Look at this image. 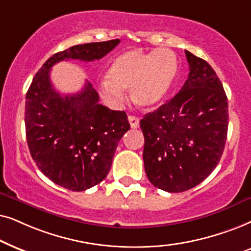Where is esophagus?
<instances>
[{
    "mask_svg": "<svg viewBox=\"0 0 251 251\" xmlns=\"http://www.w3.org/2000/svg\"><path fill=\"white\" fill-rule=\"evenodd\" d=\"M128 122L132 128H138L140 125V119L135 116H128Z\"/></svg>",
    "mask_w": 251,
    "mask_h": 251,
    "instance_id": "obj_1",
    "label": "esophagus"
}]
</instances>
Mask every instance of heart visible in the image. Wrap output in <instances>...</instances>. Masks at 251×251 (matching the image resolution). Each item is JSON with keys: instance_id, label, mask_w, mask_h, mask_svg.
I'll return each instance as SVG.
<instances>
[{"instance_id": "b5f03b06", "label": "heart", "mask_w": 251, "mask_h": 251, "mask_svg": "<svg viewBox=\"0 0 251 251\" xmlns=\"http://www.w3.org/2000/svg\"><path fill=\"white\" fill-rule=\"evenodd\" d=\"M178 66V58L170 49L129 50L112 62L106 73L108 80L100 83V91L104 99L117 102L124 95L122 89H131L136 105L153 108L172 88Z\"/></svg>"}]
</instances>
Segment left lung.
Instances as JSON below:
<instances>
[{"mask_svg": "<svg viewBox=\"0 0 251 251\" xmlns=\"http://www.w3.org/2000/svg\"><path fill=\"white\" fill-rule=\"evenodd\" d=\"M185 52L189 64L185 85L140 122L146 175L169 193L193 188L215 170L228 128L227 96L219 78L204 59Z\"/></svg>", "mask_w": 251, "mask_h": 251, "instance_id": "1", "label": "left lung"}]
</instances>
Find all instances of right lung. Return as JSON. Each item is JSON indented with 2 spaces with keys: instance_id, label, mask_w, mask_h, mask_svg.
Returning <instances> with one entry per match:
<instances>
[{
  "instance_id": "right-lung-1",
  "label": "right lung",
  "mask_w": 251,
  "mask_h": 251,
  "mask_svg": "<svg viewBox=\"0 0 251 251\" xmlns=\"http://www.w3.org/2000/svg\"><path fill=\"white\" fill-rule=\"evenodd\" d=\"M119 42L85 43L55 53L36 72L26 94L25 128L32 158L52 182L73 192L105 179L129 123L125 111L100 104L88 81L76 94H59L50 81V69L68 59H100Z\"/></svg>"
}]
</instances>
